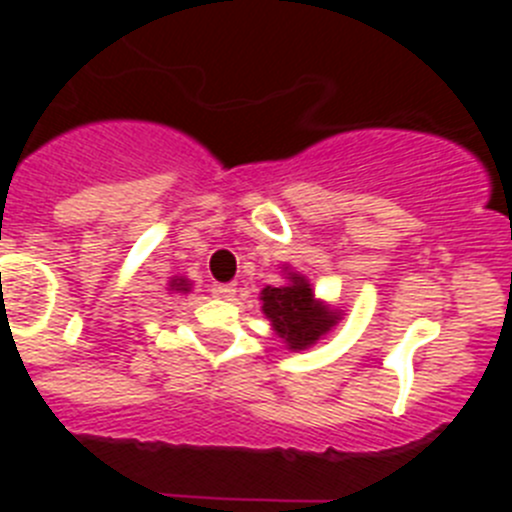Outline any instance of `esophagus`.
Masks as SVG:
<instances>
[{
    "label": "esophagus",
    "mask_w": 512,
    "mask_h": 512,
    "mask_svg": "<svg viewBox=\"0 0 512 512\" xmlns=\"http://www.w3.org/2000/svg\"><path fill=\"white\" fill-rule=\"evenodd\" d=\"M235 292H238V287H235V284H217L215 287V295L223 297V300H233Z\"/></svg>",
    "instance_id": "obj_1"
}]
</instances>
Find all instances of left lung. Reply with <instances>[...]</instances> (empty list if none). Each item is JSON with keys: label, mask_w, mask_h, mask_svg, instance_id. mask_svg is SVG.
Here are the masks:
<instances>
[{"label": "left lung", "mask_w": 512, "mask_h": 512, "mask_svg": "<svg viewBox=\"0 0 512 512\" xmlns=\"http://www.w3.org/2000/svg\"><path fill=\"white\" fill-rule=\"evenodd\" d=\"M261 310L292 351L315 346L341 320V312L315 300L310 282L300 271H287L279 287L261 289Z\"/></svg>", "instance_id": "obj_1"}]
</instances>
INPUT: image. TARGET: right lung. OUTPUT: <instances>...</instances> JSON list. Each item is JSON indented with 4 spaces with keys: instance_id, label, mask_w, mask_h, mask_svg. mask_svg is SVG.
Listing matches in <instances>:
<instances>
[{
    "instance_id": "obj_1",
    "label": "right lung",
    "mask_w": 512,
    "mask_h": 512,
    "mask_svg": "<svg viewBox=\"0 0 512 512\" xmlns=\"http://www.w3.org/2000/svg\"><path fill=\"white\" fill-rule=\"evenodd\" d=\"M169 287L176 289V292H189V282H187V279H179V277L171 279Z\"/></svg>"
}]
</instances>
